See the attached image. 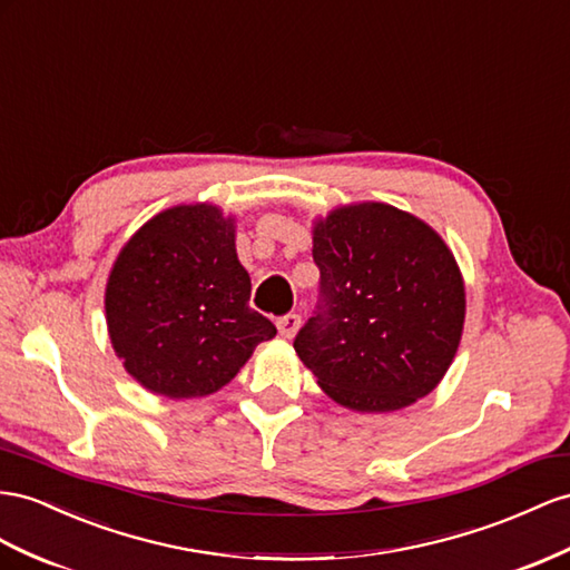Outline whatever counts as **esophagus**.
<instances>
[{
  "label": "esophagus",
  "instance_id": "esophagus-1",
  "mask_svg": "<svg viewBox=\"0 0 570 570\" xmlns=\"http://www.w3.org/2000/svg\"><path fill=\"white\" fill-rule=\"evenodd\" d=\"M276 327H279V334H282L284 340L296 337V332H298V327H301V315L288 313V315L276 320Z\"/></svg>",
  "mask_w": 570,
  "mask_h": 570
}]
</instances>
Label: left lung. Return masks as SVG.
<instances>
[{"label":"left lung","instance_id":"obj_1","mask_svg":"<svg viewBox=\"0 0 570 570\" xmlns=\"http://www.w3.org/2000/svg\"><path fill=\"white\" fill-rule=\"evenodd\" d=\"M323 303L294 348L325 395L361 414L426 397L458 354L464 282L445 240L410 212L358 202L313 222Z\"/></svg>","mask_w":570,"mask_h":570}]
</instances>
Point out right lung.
<instances>
[{
  "label": "right lung",
  "instance_id": "1",
  "mask_svg": "<svg viewBox=\"0 0 570 570\" xmlns=\"http://www.w3.org/2000/svg\"><path fill=\"white\" fill-rule=\"evenodd\" d=\"M110 344L154 395L207 397L228 385L276 327L250 308L236 218L216 204H178L149 218L106 284Z\"/></svg>",
  "mask_w": 570,
  "mask_h": 570
}]
</instances>
